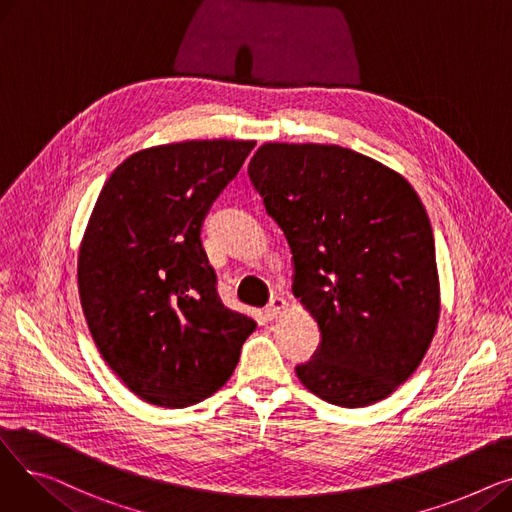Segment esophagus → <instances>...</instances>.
Masks as SVG:
<instances>
[{"mask_svg":"<svg viewBox=\"0 0 512 512\" xmlns=\"http://www.w3.org/2000/svg\"><path fill=\"white\" fill-rule=\"evenodd\" d=\"M286 307H288L286 299L276 297V299H272L270 305L265 307V315H267V319H276V317H280V315L286 311Z\"/></svg>","mask_w":512,"mask_h":512,"instance_id":"obj_1","label":"esophagus"}]
</instances>
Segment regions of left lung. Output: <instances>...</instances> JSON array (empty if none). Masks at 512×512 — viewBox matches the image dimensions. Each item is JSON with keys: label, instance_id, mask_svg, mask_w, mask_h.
Returning a JSON list of instances; mask_svg holds the SVG:
<instances>
[{"label": "left lung", "instance_id": "left-lung-1", "mask_svg": "<svg viewBox=\"0 0 512 512\" xmlns=\"http://www.w3.org/2000/svg\"><path fill=\"white\" fill-rule=\"evenodd\" d=\"M294 261V297L321 344L297 367L330 405L388 398L421 365L440 319L432 224L398 172L338 145L265 143L249 164Z\"/></svg>", "mask_w": 512, "mask_h": 512}]
</instances>
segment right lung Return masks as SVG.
I'll list each match as a JSON object with an SVG mask.
<instances>
[{"label": "right lung", "instance_id": "1", "mask_svg": "<svg viewBox=\"0 0 512 512\" xmlns=\"http://www.w3.org/2000/svg\"><path fill=\"white\" fill-rule=\"evenodd\" d=\"M255 141H182L132 153L105 180L78 249V294L103 361L145 402L218 392L257 324L218 297L201 245L211 203Z\"/></svg>", "mask_w": 512, "mask_h": 512}]
</instances>
